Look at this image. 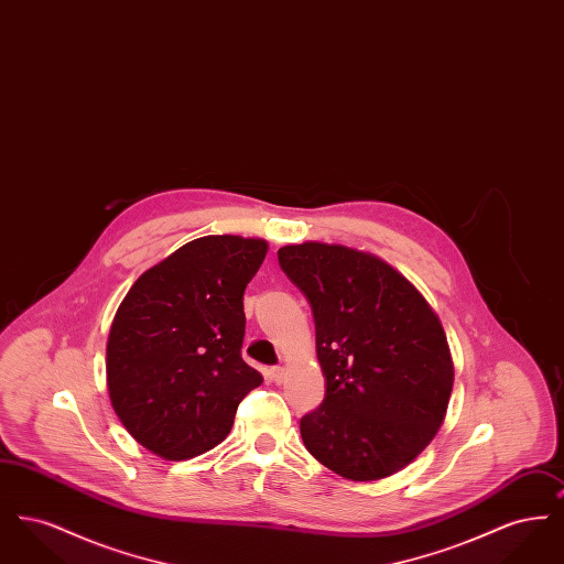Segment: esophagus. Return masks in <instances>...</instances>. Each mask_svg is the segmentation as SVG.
<instances>
[{
	"label": "esophagus",
	"mask_w": 564,
	"mask_h": 564,
	"mask_svg": "<svg viewBox=\"0 0 564 564\" xmlns=\"http://www.w3.org/2000/svg\"><path fill=\"white\" fill-rule=\"evenodd\" d=\"M283 378H285V370H283V368H270V380H272V382L281 384Z\"/></svg>",
	"instance_id": "34e87169"
}]
</instances>
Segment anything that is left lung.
I'll return each instance as SVG.
<instances>
[{
    "instance_id": "left-lung-1",
    "label": "left lung",
    "mask_w": 564,
    "mask_h": 564,
    "mask_svg": "<svg viewBox=\"0 0 564 564\" xmlns=\"http://www.w3.org/2000/svg\"><path fill=\"white\" fill-rule=\"evenodd\" d=\"M276 256L313 308L327 384L322 405L300 421L306 451L352 482L398 474L435 437L453 393V355L435 311L368 251L306 241Z\"/></svg>"
}]
</instances>
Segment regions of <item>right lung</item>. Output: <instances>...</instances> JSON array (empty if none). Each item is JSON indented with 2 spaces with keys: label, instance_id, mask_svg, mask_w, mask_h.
Masks as SVG:
<instances>
[{
  "label": "right lung",
  "instance_id": "obj_1",
  "mask_svg": "<svg viewBox=\"0 0 564 564\" xmlns=\"http://www.w3.org/2000/svg\"><path fill=\"white\" fill-rule=\"evenodd\" d=\"M269 251L264 239L209 235L145 270L109 329V400L150 453L184 460L232 430L262 375L242 361V294Z\"/></svg>",
  "mask_w": 564,
  "mask_h": 564
}]
</instances>
